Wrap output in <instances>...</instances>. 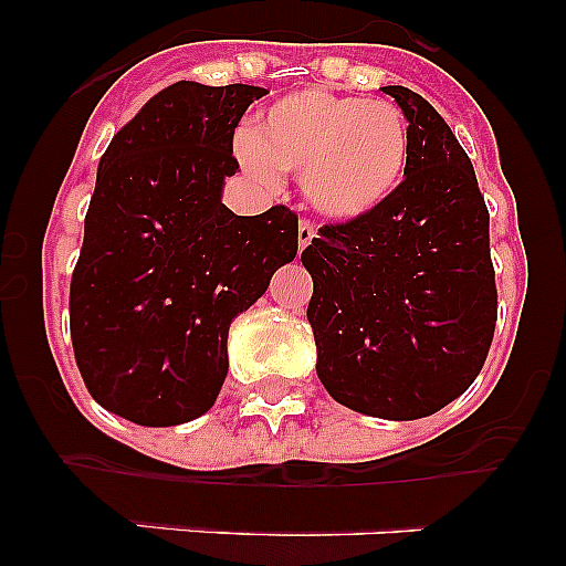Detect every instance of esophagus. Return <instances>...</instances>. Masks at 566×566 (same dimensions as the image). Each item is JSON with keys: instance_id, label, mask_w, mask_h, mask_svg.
Wrapping results in <instances>:
<instances>
[{"instance_id": "34e87169", "label": "esophagus", "mask_w": 566, "mask_h": 566, "mask_svg": "<svg viewBox=\"0 0 566 566\" xmlns=\"http://www.w3.org/2000/svg\"><path fill=\"white\" fill-rule=\"evenodd\" d=\"M314 238H317V227H314L308 218H303V221L297 223V247L306 249Z\"/></svg>"}]
</instances>
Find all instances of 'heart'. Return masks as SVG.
<instances>
[{"mask_svg": "<svg viewBox=\"0 0 566 566\" xmlns=\"http://www.w3.org/2000/svg\"><path fill=\"white\" fill-rule=\"evenodd\" d=\"M411 129L391 102L308 87L263 109L238 138L240 164L258 178L303 172L308 201L334 221H357L399 187Z\"/></svg>", "mask_w": 566, "mask_h": 566, "instance_id": "1", "label": "heart"}]
</instances>
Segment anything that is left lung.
Segmentation results:
<instances>
[{
    "label": "left lung",
    "instance_id": "1",
    "mask_svg": "<svg viewBox=\"0 0 566 566\" xmlns=\"http://www.w3.org/2000/svg\"><path fill=\"white\" fill-rule=\"evenodd\" d=\"M382 90L411 129L402 184L365 218L319 229L300 260L326 391L368 417L422 419L468 391L493 343L490 212L442 115L413 90Z\"/></svg>",
    "mask_w": 566,
    "mask_h": 566
}]
</instances>
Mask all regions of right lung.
<instances>
[{
  "label": "right lung",
  "instance_id": "obj_1",
  "mask_svg": "<svg viewBox=\"0 0 566 566\" xmlns=\"http://www.w3.org/2000/svg\"><path fill=\"white\" fill-rule=\"evenodd\" d=\"M269 90L175 82L113 135L70 280V337L90 397L147 428L214 405L232 319L297 254V212L234 214V127Z\"/></svg>",
  "mask_w": 566,
  "mask_h": 566
}]
</instances>
